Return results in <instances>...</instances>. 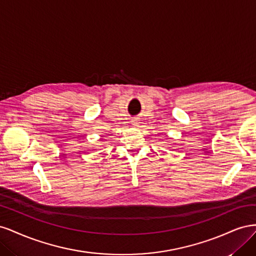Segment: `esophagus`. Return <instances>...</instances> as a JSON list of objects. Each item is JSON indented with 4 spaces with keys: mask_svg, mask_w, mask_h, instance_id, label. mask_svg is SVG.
Masks as SVG:
<instances>
[{
    "mask_svg": "<svg viewBox=\"0 0 256 256\" xmlns=\"http://www.w3.org/2000/svg\"><path fill=\"white\" fill-rule=\"evenodd\" d=\"M134 122V126H136V122Z\"/></svg>",
    "mask_w": 256,
    "mask_h": 256,
    "instance_id": "1",
    "label": "esophagus"
}]
</instances>
